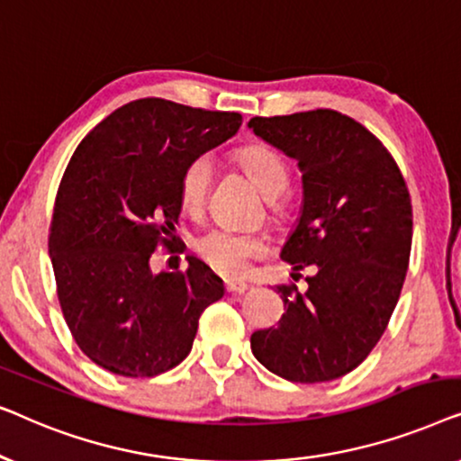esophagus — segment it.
Masks as SVG:
<instances>
[{
  "instance_id": "1",
  "label": "esophagus",
  "mask_w": 461,
  "mask_h": 461,
  "mask_svg": "<svg viewBox=\"0 0 461 461\" xmlns=\"http://www.w3.org/2000/svg\"><path fill=\"white\" fill-rule=\"evenodd\" d=\"M224 289L229 294H245L249 289V285L248 283H243V281H235V279H229L224 283Z\"/></svg>"
}]
</instances>
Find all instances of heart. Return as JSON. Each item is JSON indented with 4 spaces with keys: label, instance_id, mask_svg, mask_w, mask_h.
I'll return each mask as SVG.
<instances>
[{
    "label": "heart",
    "instance_id": "obj_1",
    "mask_svg": "<svg viewBox=\"0 0 461 461\" xmlns=\"http://www.w3.org/2000/svg\"><path fill=\"white\" fill-rule=\"evenodd\" d=\"M241 167L248 172L256 185L268 194V205L273 213L285 212L283 191L292 180V169L279 150L270 144H251L237 153ZM213 176V161L207 153L194 155L186 161L180 174V201L185 210L197 213L203 210L210 194ZM194 249L207 267L226 276H241L249 262L267 254L268 245L260 232H239L230 229H213L194 241Z\"/></svg>",
    "mask_w": 461,
    "mask_h": 461
}]
</instances>
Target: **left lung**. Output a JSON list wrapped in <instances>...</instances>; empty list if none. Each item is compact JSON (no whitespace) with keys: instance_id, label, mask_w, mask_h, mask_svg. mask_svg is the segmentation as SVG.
Listing matches in <instances>:
<instances>
[{"instance_id":"left-lung-1","label":"left lung","mask_w":461,"mask_h":461,"mask_svg":"<svg viewBox=\"0 0 461 461\" xmlns=\"http://www.w3.org/2000/svg\"><path fill=\"white\" fill-rule=\"evenodd\" d=\"M249 128L298 161L304 205L281 258L317 268L306 294L276 285L285 312L251 333V352L289 382L336 380L367 358L399 302L413 235L409 188L388 149L338 111L254 117Z\"/></svg>"}]
</instances>
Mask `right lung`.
Wrapping results in <instances>:
<instances>
[{"label":"right lung","instance_id":"right-lung-1","mask_svg":"<svg viewBox=\"0 0 461 461\" xmlns=\"http://www.w3.org/2000/svg\"><path fill=\"white\" fill-rule=\"evenodd\" d=\"M239 113L140 98L87 134L62 176L50 224L56 294L71 336L100 367L123 377L169 371L193 348L199 317L224 295L210 267L150 273L172 248L186 161L241 128Z\"/></svg>","mask_w":461,"mask_h":461}]
</instances>
